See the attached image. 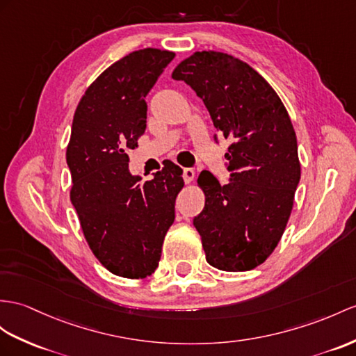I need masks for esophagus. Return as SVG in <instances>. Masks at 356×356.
Wrapping results in <instances>:
<instances>
[{"mask_svg":"<svg viewBox=\"0 0 356 356\" xmlns=\"http://www.w3.org/2000/svg\"><path fill=\"white\" fill-rule=\"evenodd\" d=\"M183 178H184V181H186V184L192 183L193 178H195V170L190 169V168H186V169L183 170Z\"/></svg>","mask_w":356,"mask_h":356,"instance_id":"1","label":"esophagus"}]
</instances>
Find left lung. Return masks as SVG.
Segmentation results:
<instances>
[{"label": "left lung", "mask_w": 356, "mask_h": 356, "mask_svg": "<svg viewBox=\"0 0 356 356\" xmlns=\"http://www.w3.org/2000/svg\"><path fill=\"white\" fill-rule=\"evenodd\" d=\"M172 78L196 92L218 131L232 140L225 154L229 183L208 170L197 178L205 207L193 225L207 261L225 272L250 270L280 243L300 179L289 113L255 69L228 54L195 53Z\"/></svg>", "instance_id": "obj_1"}]
</instances>
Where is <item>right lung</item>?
<instances>
[{
	"mask_svg": "<svg viewBox=\"0 0 356 356\" xmlns=\"http://www.w3.org/2000/svg\"><path fill=\"white\" fill-rule=\"evenodd\" d=\"M175 54L146 48L107 67L78 104L67 145L71 202L99 263L124 278H146L159 267L175 220L183 169L169 161L152 179L131 175L127 151L146 128V95Z\"/></svg>",
	"mask_w": 356,
	"mask_h": 356,
	"instance_id": "right-lung-1",
	"label": "right lung"
}]
</instances>
